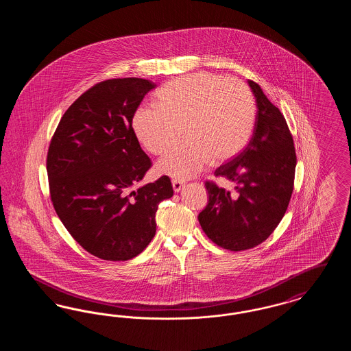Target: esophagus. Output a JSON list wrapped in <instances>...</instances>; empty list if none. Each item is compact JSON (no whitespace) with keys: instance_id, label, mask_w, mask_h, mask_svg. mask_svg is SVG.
Instances as JSON below:
<instances>
[{"instance_id":"obj_1","label":"esophagus","mask_w":351,"mask_h":351,"mask_svg":"<svg viewBox=\"0 0 351 351\" xmlns=\"http://www.w3.org/2000/svg\"><path fill=\"white\" fill-rule=\"evenodd\" d=\"M172 186H173V192H175V193H179L182 189H184L185 183L180 182V180H173V182H172Z\"/></svg>"}]
</instances>
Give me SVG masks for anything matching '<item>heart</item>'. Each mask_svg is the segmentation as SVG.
Segmentation results:
<instances>
[{
  "instance_id": "heart-1",
  "label": "heart",
  "mask_w": 351,
  "mask_h": 351,
  "mask_svg": "<svg viewBox=\"0 0 351 351\" xmlns=\"http://www.w3.org/2000/svg\"><path fill=\"white\" fill-rule=\"evenodd\" d=\"M156 100L159 106H141L134 113L139 142L160 155L178 141L182 126L188 138L158 162L160 175L186 180L209 162L233 159L250 142L256 108L249 86L239 80L193 73L165 85Z\"/></svg>"
}]
</instances>
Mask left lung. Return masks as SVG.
Returning <instances> with one entry per match:
<instances>
[{"mask_svg":"<svg viewBox=\"0 0 351 351\" xmlns=\"http://www.w3.org/2000/svg\"><path fill=\"white\" fill-rule=\"evenodd\" d=\"M256 102L255 128L247 147L216 169L235 184L234 193L206 183L209 201L199 215L204 233L226 250L252 249L282 221L293 191L296 154L280 110L262 88L247 82Z\"/></svg>","mask_w":351,"mask_h":351,"instance_id":"1","label":"left lung"}]
</instances>
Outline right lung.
<instances>
[{"label": "right lung", "instance_id": "1", "mask_svg": "<svg viewBox=\"0 0 351 351\" xmlns=\"http://www.w3.org/2000/svg\"><path fill=\"white\" fill-rule=\"evenodd\" d=\"M155 86L138 77L96 84L68 108L51 141L53 208L75 241L105 261H129L145 250L159 204L173 195L168 176L134 189L151 160L132 122Z\"/></svg>", "mask_w": 351, "mask_h": 351}]
</instances>
